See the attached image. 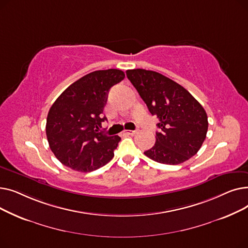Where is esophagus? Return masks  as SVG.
Segmentation results:
<instances>
[{
  "label": "esophagus",
  "mask_w": 248,
  "mask_h": 248,
  "mask_svg": "<svg viewBox=\"0 0 248 248\" xmlns=\"http://www.w3.org/2000/svg\"><path fill=\"white\" fill-rule=\"evenodd\" d=\"M137 133V131H124V135H128V136H134Z\"/></svg>",
  "instance_id": "34e87169"
}]
</instances>
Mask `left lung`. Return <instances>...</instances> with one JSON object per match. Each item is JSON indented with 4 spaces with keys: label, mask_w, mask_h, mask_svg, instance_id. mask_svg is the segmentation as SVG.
Instances as JSON below:
<instances>
[{
    "label": "left lung",
    "mask_w": 248,
    "mask_h": 248,
    "mask_svg": "<svg viewBox=\"0 0 248 248\" xmlns=\"http://www.w3.org/2000/svg\"><path fill=\"white\" fill-rule=\"evenodd\" d=\"M126 76L152 113L160 132L153 148L144 154L155 162L178 165L200 150L208 131V117L187 89L152 70H126Z\"/></svg>",
    "instance_id": "left-lung-1"
}]
</instances>
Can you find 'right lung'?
<instances>
[{
  "label": "right lung",
  "mask_w": 248,
  "mask_h": 248,
  "mask_svg": "<svg viewBox=\"0 0 248 248\" xmlns=\"http://www.w3.org/2000/svg\"><path fill=\"white\" fill-rule=\"evenodd\" d=\"M124 78L119 69L86 74L65 89L49 109L46 136L55 157L78 172H91L107 165L121 140L98 132L109 89Z\"/></svg>",
  "instance_id": "add662e5"
}]
</instances>
